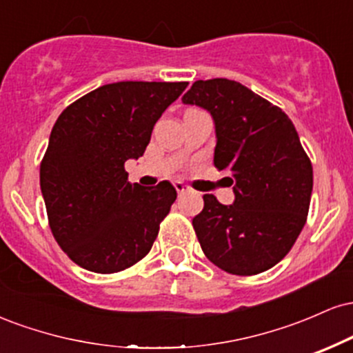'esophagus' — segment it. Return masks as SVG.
<instances>
[{"mask_svg":"<svg viewBox=\"0 0 353 353\" xmlns=\"http://www.w3.org/2000/svg\"><path fill=\"white\" fill-rule=\"evenodd\" d=\"M174 188H176V190H177V194H185V192H189V185H185L184 182H181V181H176L174 182Z\"/></svg>","mask_w":353,"mask_h":353,"instance_id":"esophagus-1","label":"esophagus"}]
</instances>
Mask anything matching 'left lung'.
<instances>
[{
	"mask_svg": "<svg viewBox=\"0 0 353 353\" xmlns=\"http://www.w3.org/2000/svg\"><path fill=\"white\" fill-rule=\"evenodd\" d=\"M216 124L214 165L228 171L234 204L204 196L192 219L205 257L234 275H255L281 262L309 214L314 172L289 116L237 81H196L182 98Z\"/></svg>",
	"mask_w": 353,
	"mask_h": 353,
	"instance_id": "8db88e82",
	"label": "left lung"
}]
</instances>
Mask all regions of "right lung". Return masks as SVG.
<instances>
[{
    "label": "right lung",
    "mask_w": 353,
    "mask_h": 353,
    "mask_svg": "<svg viewBox=\"0 0 353 353\" xmlns=\"http://www.w3.org/2000/svg\"><path fill=\"white\" fill-rule=\"evenodd\" d=\"M188 84H104L59 114L39 184L52 236L74 264L114 274L151 250L177 192L168 181L131 184L124 163L143 156L154 124Z\"/></svg>",
    "instance_id": "add662e5"
}]
</instances>
